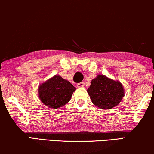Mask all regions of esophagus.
<instances>
[{"instance_id": "obj_1", "label": "esophagus", "mask_w": 154, "mask_h": 154, "mask_svg": "<svg viewBox=\"0 0 154 154\" xmlns=\"http://www.w3.org/2000/svg\"><path fill=\"white\" fill-rule=\"evenodd\" d=\"M83 86H84V82H80V83L77 84V88H81V87H83Z\"/></svg>"}]
</instances>
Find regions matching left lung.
I'll return each mask as SVG.
<instances>
[{"label": "left lung", "mask_w": 154, "mask_h": 154, "mask_svg": "<svg viewBox=\"0 0 154 154\" xmlns=\"http://www.w3.org/2000/svg\"><path fill=\"white\" fill-rule=\"evenodd\" d=\"M87 92L92 103L102 109H112L119 104L125 96L120 82L114 81L103 75L92 79Z\"/></svg>", "instance_id": "left-lung-1"}]
</instances>
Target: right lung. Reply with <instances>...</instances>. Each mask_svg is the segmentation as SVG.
Wrapping results in <instances>:
<instances>
[{
	"label": "right lung",
	"instance_id": "1",
	"mask_svg": "<svg viewBox=\"0 0 154 154\" xmlns=\"http://www.w3.org/2000/svg\"><path fill=\"white\" fill-rule=\"evenodd\" d=\"M76 88L70 82L55 75L39 86L38 96L45 105L57 109L70 100Z\"/></svg>",
	"mask_w": 154,
	"mask_h": 154
}]
</instances>
